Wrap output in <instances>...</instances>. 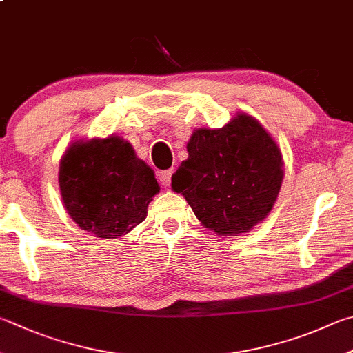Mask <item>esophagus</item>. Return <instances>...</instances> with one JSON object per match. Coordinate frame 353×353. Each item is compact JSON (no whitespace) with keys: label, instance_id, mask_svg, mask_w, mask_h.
Returning <instances> with one entry per match:
<instances>
[{"label":"esophagus","instance_id":"1","mask_svg":"<svg viewBox=\"0 0 353 353\" xmlns=\"http://www.w3.org/2000/svg\"><path fill=\"white\" fill-rule=\"evenodd\" d=\"M171 176H172V171H171V170H166V171L159 172V182L162 183L163 187H170Z\"/></svg>","mask_w":353,"mask_h":353}]
</instances>
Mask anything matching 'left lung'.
I'll return each instance as SVG.
<instances>
[{
    "label": "left lung",
    "instance_id": "left-lung-1",
    "mask_svg": "<svg viewBox=\"0 0 353 353\" xmlns=\"http://www.w3.org/2000/svg\"><path fill=\"white\" fill-rule=\"evenodd\" d=\"M187 151L171 187L205 228L238 236L265 219L284 171L281 150L258 120L238 114L219 130L199 128Z\"/></svg>",
    "mask_w": 353,
    "mask_h": 353
}]
</instances>
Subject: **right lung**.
<instances>
[{
	"label": "right lung",
	"mask_w": 353,
	"mask_h": 353,
	"mask_svg": "<svg viewBox=\"0 0 353 353\" xmlns=\"http://www.w3.org/2000/svg\"><path fill=\"white\" fill-rule=\"evenodd\" d=\"M59 185L72 221L101 239L119 238L143 222L160 190L154 171L119 136L70 145Z\"/></svg>",
	"instance_id": "obj_1"
}]
</instances>
